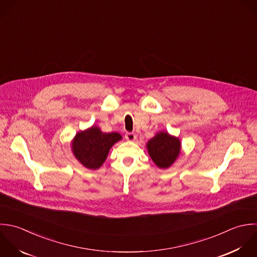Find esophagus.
<instances>
[{
    "mask_svg": "<svg viewBox=\"0 0 257 257\" xmlns=\"http://www.w3.org/2000/svg\"><path fill=\"white\" fill-rule=\"evenodd\" d=\"M125 138L126 140L128 141H134L136 139V135L134 133H131V132H128L125 134Z\"/></svg>",
    "mask_w": 257,
    "mask_h": 257,
    "instance_id": "34e87169",
    "label": "esophagus"
}]
</instances>
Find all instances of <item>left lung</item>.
Masks as SVG:
<instances>
[{
	"mask_svg": "<svg viewBox=\"0 0 257 257\" xmlns=\"http://www.w3.org/2000/svg\"><path fill=\"white\" fill-rule=\"evenodd\" d=\"M148 153L159 168L170 167L180 154V140L167 132L160 131L147 143Z\"/></svg>",
	"mask_w": 257,
	"mask_h": 257,
	"instance_id": "left-lung-1",
	"label": "left lung"
}]
</instances>
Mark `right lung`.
Here are the masks:
<instances>
[{
	"mask_svg": "<svg viewBox=\"0 0 257 257\" xmlns=\"http://www.w3.org/2000/svg\"><path fill=\"white\" fill-rule=\"evenodd\" d=\"M117 132L103 133L97 126L80 131L72 141V151L76 159L88 169H98L105 162L111 147L120 141Z\"/></svg>",
	"mask_w": 257,
	"mask_h": 257,
	"instance_id": "obj_1",
	"label": "right lung"
}]
</instances>
